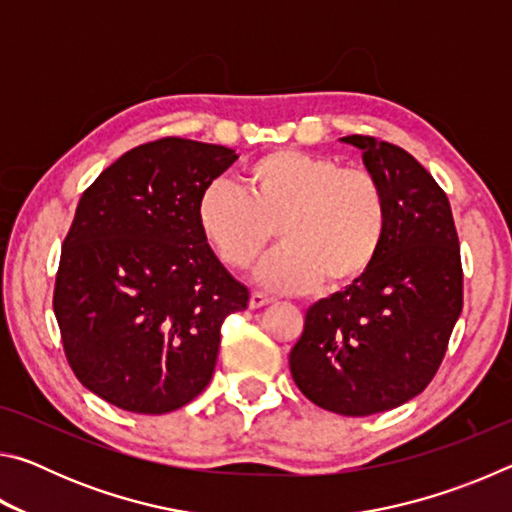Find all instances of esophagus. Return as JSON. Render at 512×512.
<instances>
[{
	"label": "esophagus",
	"instance_id": "34e87169",
	"mask_svg": "<svg viewBox=\"0 0 512 512\" xmlns=\"http://www.w3.org/2000/svg\"><path fill=\"white\" fill-rule=\"evenodd\" d=\"M273 302V298H268V296H264V293H253V296H250V300H248V305H250V309H262V307H266V305H271Z\"/></svg>",
	"mask_w": 512,
	"mask_h": 512
}]
</instances>
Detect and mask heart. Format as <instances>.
Masks as SVG:
<instances>
[{
    "label": "heart",
    "mask_w": 512,
    "mask_h": 512,
    "mask_svg": "<svg viewBox=\"0 0 512 512\" xmlns=\"http://www.w3.org/2000/svg\"><path fill=\"white\" fill-rule=\"evenodd\" d=\"M196 225L212 253L235 271H248L277 230L284 246L257 271L268 291L307 293L323 282L339 291L375 266L388 232V196L366 169L277 149L246 169L244 192L228 180L205 185Z\"/></svg>",
    "instance_id": "1"
}]
</instances>
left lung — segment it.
Segmentation results:
<instances>
[{"label":"left lung","mask_w":512,"mask_h":512,"mask_svg":"<svg viewBox=\"0 0 512 512\" xmlns=\"http://www.w3.org/2000/svg\"><path fill=\"white\" fill-rule=\"evenodd\" d=\"M343 142L386 189V241L363 280L307 309L289 366L307 400L359 418L429 386L463 309V266L452 207L431 173L377 137Z\"/></svg>","instance_id":"obj_1"}]
</instances>
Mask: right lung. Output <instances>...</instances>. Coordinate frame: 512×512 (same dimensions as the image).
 <instances>
[{
  "label": "right lung",
  "mask_w": 512,
  "mask_h": 512,
  "mask_svg": "<svg viewBox=\"0 0 512 512\" xmlns=\"http://www.w3.org/2000/svg\"><path fill=\"white\" fill-rule=\"evenodd\" d=\"M237 160L162 137L85 189L60 250L54 314L76 379L119 409L160 415L210 384L221 325L248 289L205 244L196 201Z\"/></svg>",
  "instance_id": "obj_1"
}]
</instances>
